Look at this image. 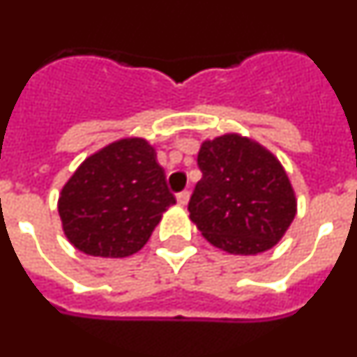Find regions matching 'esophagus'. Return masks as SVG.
<instances>
[{"label":"esophagus","mask_w":357,"mask_h":357,"mask_svg":"<svg viewBox=\"0 0 357 357\" xmlns=\"http://www.w3.org/2000/svg\"><path fill=\"white\" fill-rule=\"evenodd\" d=\"M176 202H178V206H188L189 191H181V193L176 195Z\"/></svg>","instance_id":"esophagus-1"}]
</instances>
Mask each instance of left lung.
I'll list each match as a JSON object with an SVG mask.
<instances>
[{"mask_svg":"<svg viewBox=\"0 0 357 357\" xmlns=\"http://www.w3.org/2000/svg\"><path fill=\"white\" fill-rule=\"evenodd\" d=\"M202 178L189 200V218L220 250L255 255L282 239L296 214V197L280 160L239 134L202 143Z\"/></svg>","mask_w":357,"mask_h":357,"instance_id":"obj_1","label":"left lung"}]
</instances>
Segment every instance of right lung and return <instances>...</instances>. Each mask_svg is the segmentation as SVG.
Listing matches in <instances>:
<instances>
[{"label":"right lung","mask_w":357,"mask_h":357,"mask_svg":"<svg viewBox=\"0 0 357 357\" xmlns=\"http://www.w3.org/2000/svg\"><path fill=\"white\" fill-rule=\"evenodd\" d=\"M175 202L155 148L143 137H125L94 151L69 176L59 214L73 247L121 259L146 245Z\"/></svg>","instance_id":"1"}]
</instances>
